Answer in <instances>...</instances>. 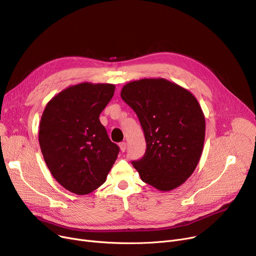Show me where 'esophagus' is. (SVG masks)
<instances>
[{"mask_svg":"<svg viewBox=\"0 0 256 256\" xmlns=\"http://www.w3.org/2000/svg\"><path fill=\"white\" fill-rule=\"evenodd\" d=\"M119 147H120V150L122 152H126V142H121V143H119Z\"/></svg>","mask_w":256,"mask_h":256,"instance_id":"obj_1","label":"esophagus"}]
</instances>
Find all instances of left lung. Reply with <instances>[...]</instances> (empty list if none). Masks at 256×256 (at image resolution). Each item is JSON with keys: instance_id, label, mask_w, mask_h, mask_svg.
Wrapping results in <instances>:
<instances>
[{"instance_id": "8db88e82", "label": "left lung", "mask_w": 256, "mask_h": 256, "mask_svg": "<svg viewBox=\"0 0 256 256\" xmlns=\"http://www.w3.org/2000/svg\"><path fill=\"white\" fill-rule=\"evenodd\" d=\"M122 98L137 114L146 152L132 164L141 180L160 191L180 186L194 172L204 150L206 119L193 94L165 78L124 85Z\"/></svg>"}]
</instances>
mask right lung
Returning <instances> with one entry per match:
<instances>
[{
	"label": "right lung",
	"instance_id": "right-lung-1",
	"mask_svg": "<svg viewBox=\"0 0 256 256\" xmlns=\"http://www.w3.org/2000/svg\"><path fill=\"white\" fill-rule=\"evenodd\" d=\"M114 91L113 84L70 86L54 96L42 113L38 139L46 164L74 194H89L100 186L119 154L100 121Z\"/></svg>",
	"mask_w": 256,
	"mask_h": 256
}]
</instances>
